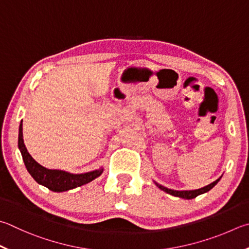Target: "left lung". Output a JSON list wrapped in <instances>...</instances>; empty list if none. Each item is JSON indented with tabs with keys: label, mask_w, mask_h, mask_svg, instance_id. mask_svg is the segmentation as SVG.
I'll return each mask as SVG.
<instances>
[{
	"label": "left lung",
	"mask_w": 249,
	"mask_h": 249,
	"mask_svg": "<svg viewBox=\"0 0 249 249\" xmlns=\"http://www.w3.org/2000/svg\"><path fill=\"white\" fill-rule=\"evenodd\" d=\"M221 178L222 176H220V178L214 180L213 183H211L209 185H207V186L202 187V188H199V189H194V191H174V189H170V188H166L164 186H162V185L158 184L155 182V184L157 185L158 187H159L160 189H162V191L170 194V195L172 196H175V197H179V198H184V199H193V198H196L197 196L201 195V194H205L207 192H209L211 188H213L216 184H218L219 180L221 179Z\"/></svg>",
	"instance_id": "8db88e82"
}]
</instances>
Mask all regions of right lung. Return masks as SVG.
<instances>
[{
  "label": "right lung",
  "mask_w": 249,
  "mask_h": 249,
  "mask_svg": "<svg viewBox=\"0 0 249 249\" xmlns=\"http://www.w3.org/2000/svg\"><path fill=\"white\" fill-rule=\"evenodd\" d=\"M18 148H19L22 160H24L26 169L29 172V174L33 176L34 179L38 184L46 186L52 192L62 193L70 191V189H74L76 187L83 186V185L88 184L94 178H97L103 172V168H101L99 170L87 172V173L73 174L62 170H50L40 165L29 155V152L25 146L24 138H22L21 122L19 125V134H18Z\"/></svg>",
  "instance_id": "obj_1"
}]
</instances>
